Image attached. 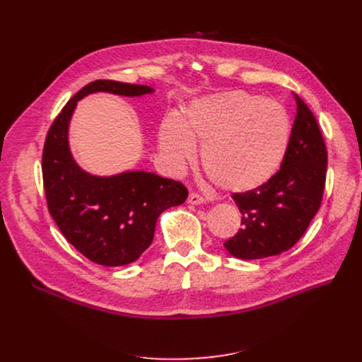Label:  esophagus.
Returning a JSON list of instances; mask_svg holds the SVG:
<instances>
[{
    "label": "esophagus",
    "instance_id": "34e87169",
    "mask_svg": "<svg viewBox=\"0 0 362 362\" xmlns=\"http://www.w3.org/2000/svg\"><path fill=\"white\" fill-rule=\"evenodd\" d=\"M187 202L189 204H194V205H199V204L205 202V198L202 195L197 194V192H191V194H189V197H187Z\"/></svg>",
    "mask_w": 362,
    "mask_h": 362
}]
</instances>
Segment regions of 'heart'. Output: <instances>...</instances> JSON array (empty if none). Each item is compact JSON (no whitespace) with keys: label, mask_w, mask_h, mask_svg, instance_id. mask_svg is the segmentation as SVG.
<instances>
[{"label":"heart","mask_w":362,"mask_h":362,"mask_svg":"<svg viewBox=\"0 0 362 362\" xmlns=\"http://www.w3.org/2000/svg\"><path fill=\"white\" fill-rule=\"evenodd\" d=\"M292 139V119L281 104L246 90L198 98L182 119L167 116L160 149L175 170L194 160L202 142V165L224 191L248 192L267 183L280 168Z\"/></svg>","instance_id":"heart-1"}]
</instances>
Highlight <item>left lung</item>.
<instances>
[{
	"mask_svg": "<svg viewBox=\"0 0 362 362\" xmlns=\"http://www.w3.org/2000/svg\"><path fill=\"white\" fill-rule=\"evenodd\" d=\"M292 139L280 170L262 186L233 194L242 227L224 242L242 259H258L291 250L308 229L326 186L327 148L317 119L298 95Z\"/></svg>",
	"mask_w": 362,
	"mask_h": 362,
	"instance_id": "left-lung-1",
	"label": "left lung"
}]
</instances>
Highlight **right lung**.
Masks as SVG:
<instances>
[{
	"label": "right lung",
	"mask_w": 362,
	"mask_h": 362,
	"mask_svg": "<svg viewBox=\"0 0 362 362\" xmlns=\"http://www.w3.org/2000/svg\"><path fill=\"white\" fill-rule=\"evenodd\" d=\"M154 89L100 79L74 93L47 133L42 152V179L48 211L63 236L88 259L117 267L133 262L154 239L156 223L170 206L187 198L177 180L146 171L97 177L74 163L67 129L81 98L92 92L138 97Z\"/></svg>",
	"instance_id": "add662e5"
}]
</instances>
